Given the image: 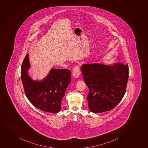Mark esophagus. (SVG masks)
<instances>
[{
    "instance_id": "obj_1",
    "label": "esophagus",
    "mask_w": 148,
    "mask_h": 148,
    "mask_svg": "<svg viewBox=\"0 0 148 148\" xmlns=\"http://www.w3.org/2000/svg\"><path fill=\"white\" fill-rule=\"evenodd\" d=\"M80 70L79 67L78 66H76L75 67L73 70L72 72V75L73 77L75 78H77L80 76Z\"/></svg>"
}]
</instances>
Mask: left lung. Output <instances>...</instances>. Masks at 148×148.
Returning a JSON list of instances; mask_svg holds the SVG:
<instances>
[{
	"instance_id": "8db88e82",
	"label": "left lung",
	"mask_w": 148,
	"mask_h": 148,
	"mask_svg": "<svg viewBox=\"0 0 148 148\" xmlns=\"http://www.w3.org/2000/svg\"><path fill=\"white\" fill-rule=\"evenodd\" d=\"M84 80L89 88V109L101 113L114 109L124 95L129 77L128 64L87 63L81 66Z\"/></svg>"
}]
</instances>
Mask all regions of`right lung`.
<instances>
[{
    "mask_svg": "<svg viewBox=\"0 0 148 148\" xmlns=\"http://www.w3.org/2000/svg\"><path fill=\"white\" fill-rule=\"evenodd\" d=\"M30 68L29 55L27 54L21 69V77L27 97L34 107L44 112H59L61 101L71 82V71L52 68L43 79L34 80L28 75Z\"/></svg>",
    "mask_w": 148,
    "mask_h": 148,
    "instance_id": "1",
    "label": "right lung"
}]
</instances>
